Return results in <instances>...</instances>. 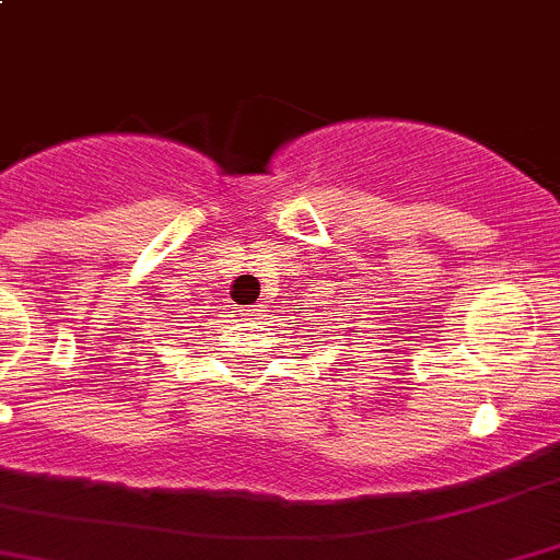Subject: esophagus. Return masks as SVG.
Instances as JSON below:
<instances>
[{
	"label": "esophagus",
	"mask_w": 560,
	"mask_h": 560,
	"mask_svg": "<svg viewBox=\"0 0 560 560\" xmlns=\"http://www.w3.org/2000/svg\"><path fill=\"white\" fill-rule=\"evenodd\" d=\"M258 307H260V305H253V307H244V316H258Z\"/></svg>",
	"instance_id": "esophagus-1"
}]
</instances>
